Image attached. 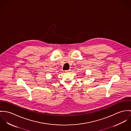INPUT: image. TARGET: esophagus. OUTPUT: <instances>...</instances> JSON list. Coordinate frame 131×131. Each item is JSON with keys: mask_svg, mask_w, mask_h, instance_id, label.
<instances>
[{"mask_svg": "<svg viewBox=\"0 0 131 131\" xmlns=\"http://www.w3.org/2000/svg\"><path fill=\"white\" fill-rule=\"evenodd\" d=\"M70 71H71V70H66V71H65V72H66V73L69 72H70Z\"/></svg>", "mask_w": 131, "mask_h": 131, "instance_id": "esophagus-1", "label": "esophagus"}]
</instances>
